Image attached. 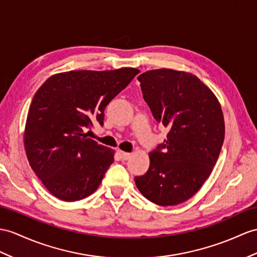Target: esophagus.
<instances>
[{
	"label": "esophagus",
	"instance_id": "1",
	"mask_svg": "<svg viewBox=\"0 0 257 257\" xmlns=\"http://www.w3.org/2000/svg\"><path fill=\"white\" fill-rule=\"evenodd\" d=\"M118 156H120V158L122 160H127L131 157V154L130 153H125V152H121V150H118L117 152Z\"/></svg>",
	"mask_w": 257,
	"mask_h": 257
}]
</instances>
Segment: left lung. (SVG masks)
Segmentation results:
<instances>
[{"label": "left lung", "mask_w": 257, "mask_h": 257, "mask_svg": "<svg viewBox=\"0 0 257 257\" xmlns=\"http://www.w3.org/2000/svg\"><path fill=\"white\" fill-rule=\"evenodd\" d=\"M155 120L169 128L149 154L147 172L135 177L148 201L173 206L191 198L208 179L224 139L221 107L195 75L161 68L137 77Z\"/></svg>", "instance_id": "obj_1"}]
</instances>
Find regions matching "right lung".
Masks as SVG:
<instances>
[{
	"mask_svg": "<svg viewBox=\"0 0 257 257\" xmlns=\"http://www.w3.org/2000/svg\"><path fill=\"white\" fill-rule=\"evenodd\" d=\"M139 73L132 67L60 73L36 92L27 115L25 149L52 195L75 202L98 189L114 152L86 132L92 122L102 126L105 107Z\"/></svg>",
	"mask_w": 257,
	"mask_h": 257,
	"instance_id": "1",
	"label": "right lung"
}]
</instances>
